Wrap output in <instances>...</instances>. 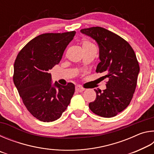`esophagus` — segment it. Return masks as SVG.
I'll use <instances>...</instances> for the list:
<instances>
[{
    "label": "esophagus",
    "mask_w": 154,
    "mask_h": 154,
    "mask_svg": "<svg viewBox=\"0 0 154 154\" xmlns=\"http://www.w3.org/2000/svg\"><path fill=\"white\" fill-rule=\"evenodd\" d=\"M75 90H76V91H77V92H83V91L85 90L84 88H82V86H80V85H77V86L75 87Z\"/></svg>",
    "instance_id": "34e87169"
}]
</instances>
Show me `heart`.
Masks as SVG:
<instances>
[{
  "label": "heart",
  "mask_w": 154,
  "mask_h": 154,
  "mask_svg": "<svg viewBox=\"0 0 154 154\" xmlns=\"http://www.w3.org/2000/svg\"><path fill=\"white\" fill-rule=\"evenodd\" d=\"M92 45V43H90L89 41H83V46H86V45Z\"/></svg>",
  "instance_id": "1"
}]
</instances>
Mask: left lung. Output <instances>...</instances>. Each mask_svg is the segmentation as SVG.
Listing matches in <instances>:
<instances>
[{
  "mask_svg": "<svg viewBox=\"0 0 154 154\" xmlns=\"http://www.w3.org/2000/svg\"><path fill=\"white\" fill-rule=\"evenodd\" d=\"M81 32L98 43L100 62L96 72L108 78L105 90H94L96 98L89 107L99 116L113 118L129 105L136 89L140 71L136 55L126 41L105 28H84Z\"/></svg>",
  "mask_w": 154,
  "mask_h": 154,
  "instance_id": "left-lung-1",
  "label": "left lung"
}]
</instances>
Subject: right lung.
<instances>
[{
  "instance_id": "1",
  "label": "right lung",
  "mask_w": 154,
  "mask_h": 154,
  "mask_svg": "<svg viewBox=\"0 0 154 154\" xmlns=\"http://www.w3.org/2000/svg\"><path fill=\"white\" fill-rule=\"evenodd\" d=\"M75 31L45 33L28 43L14 63V82L28 111L44 122L60 118L71 103L75 85L51 83L49 70L60 62Z\"/></svg>"
}]
</instances>
